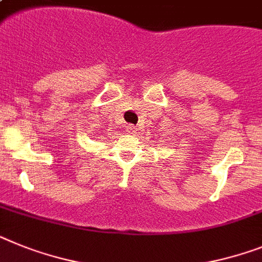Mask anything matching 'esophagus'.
I'll return each mask as SVG.
<instances>
[{"instance_id":"34e87169","label":"esophagus","mask_w":262,"mask_h":262,"mask_svg":"<svg viewBox=\"0 0 262 262\" xmlns=\"http://www.w3.org/2000/svg\"><path fill=\"white\" fill-rule=\"evenodd\" d=\"M135 129H136V127L133 126V124H128V126H127V131H128V133L134 134L135 133Z\"/></svg>"}]
</instances>
